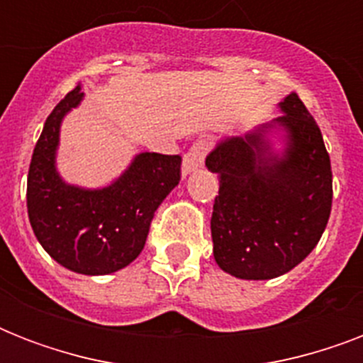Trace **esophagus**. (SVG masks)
Here are the masks:
<instances>
[{
    "label": "esophagus",
    "instance_id": "1",
    "mask_svg": "<svg viewBox=\"0 0 363 363\" xmlns=\"http://www.w3.org/2000/svg\"><path fill=\"white\" fill-rule=\"evenodd\" d=\"M207 150H209V143L205 141V139H199V141L194 143L192 147H190V150H188V152L184 154V158H182V177L190 175L192 171L199 169V167L203 165Z\"/></svg>",
    "mask_w": 363,
    "mask_h": 363
}]
</instances>
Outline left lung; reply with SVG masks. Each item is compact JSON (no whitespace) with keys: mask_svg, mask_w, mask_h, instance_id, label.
<instances>
[{"mask_svg":"<svg viewBox=\"0 0 363 363\" xmlns=\"http://www.w3.org/2000/svg\"><path fill=\"white\" fill-rule=\"evenodd\" d=\"M277 107L281 116L241 137H222L205 158L220 181L213 254L222 271L245 281L275 279L301 264L332 211V165L320 128L296 92Z\"/></svg>","mask_w":363,"mask_h":363,"instance_id":"obj_1","label":"left lung"}]
</instances>
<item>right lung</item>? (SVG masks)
I'll return each mask as SVG.
<instances>
[{"mask_svg": "<svg viewBox=\"0 0 363 363\" xmlns=\"http://www.w3.org/2000/svg\"><path fill=\"white\" fill-rule=\"evenodd\" d=\"M82 99L79 82L45 122L28 173V216L37 241L65 269L109 275L141 254L154 211L181 181V156L137 154L107 186L65 182L56 167L60 128Z\"/></svg>", "mask_w": 363, "mask_h": 363, "instance_id": "obj_1", "label": "right lung"}]
</instances>
